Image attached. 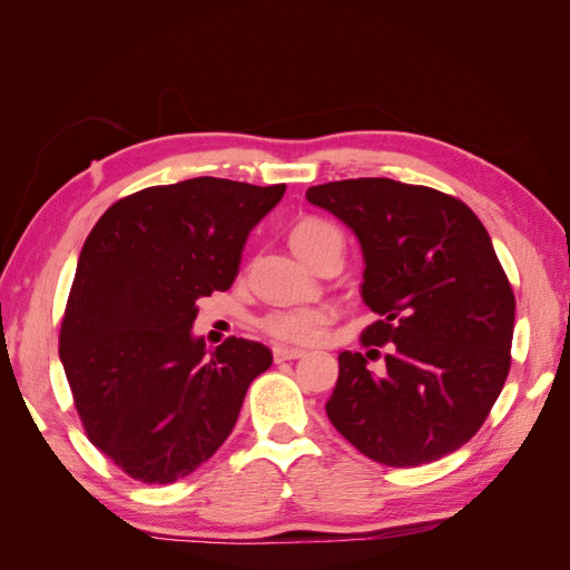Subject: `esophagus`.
<instances>
[{
	"label": "esophagus",
	"mask_w": 570,
	"mask_h": 570,
	"mask_svg": "<svg viewBox=\"0 0 570 570\" xmlns=\"http://www.w3.org/2000/svg\"><path fill=\"white\" fill-rule=\"evenodd\" d=\"M304 350H295V347H273V358L278 361H292V358H302Z\"/></svg>",
	"instance_id": "1"
}]
</instances>
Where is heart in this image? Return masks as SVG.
Returning <instances> with one entry per match:
<instances>
[{"instance_id":"1","label":"heart","mask_w":570,"mask_h":570,"mask_svg":"<svg viewBox=\"0 0 570 570\" xmlns=\"http://www.w3.org/2000/svg\"><path fill=\"white\" fill-rule=\"evenodd\" d=\"M335 230L331 223L321 218H304L289 233V245L299 256L312 247L321 235ZM333 321V312L325 306H292V308H275L262 318V331L278 342H295L308 344L316 342L323 335V327Z\"/></svg>"}]
</instances>
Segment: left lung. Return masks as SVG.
Instances as JSON below:
<instances>
[{
  "instance_id": "left-lung-1",
  "label": "left lung",
  "mask_w": 570,
  "mask_h": 570,
  "mask_svg": "<svg viewBox=\"0 0 570 570\" xmlns=\"http://www.w3.org/2000/svg\"><path fill=\"white\" fill-rule=\"evenodd\" d=\"M306 199L354 230L361 297L381 321L361 333L385 347L340 354L327 419L361 454L413 469L456 452L490 416L511 368L515 299L480 218L461 199L390 178L337 180Z\"/></svg>"
}]
</instances>
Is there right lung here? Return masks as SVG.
<instances>
[{"label": "right lung", "mask_w": 570, "mask_h": 570, "mask_svg": "<svg viewBox=\"0 0 570 570\" xmlns=\"http://www.w3.org/2000/svg\"><path fill=\"white\" fill-rule=\"evenodd\" d=\"M285 195L226 178L154 185L85 239L59 356L85 435L130 478L176 482L226 442L268 347L193 337L197 299L226 292L252 228Z\"/></svg>", "instance_id": "obj_1"}]
</instances>
